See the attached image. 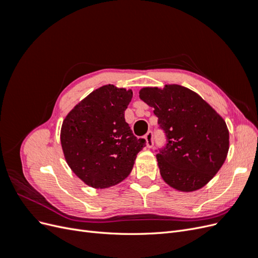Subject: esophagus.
<instances>
[{"instance_id": "34e87169", "label": "esophagus", "mask_w": 258, "mask_h": 258, "mask_svg": "<svg viewBox=\"0 0 258 258\" xmlns=\"http://www.w3.org/2000/svg\"><path fill=\"white\" fill-rule=\"evenodd\" d=\"M145 140H146V145L147 147H152L154 145V137H153V132L148 131L145 135Z\"/></svg>"}]
</instances>
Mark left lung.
I'll return each mask as SVG.
<instances>
[{
  "instance_id": "obj_1",
  "label": "left lung",
  "mask_w": 258,
  "mask_h": 258,
  "mask_svg": "<svg viewBox=\"0 0 258 258\" xmlns=\"http://www.w3.org/2000/svg\"><path fill=\"white\" fill-rule=\"evenodd\" d=\"M140 99L154 107L165 143L156 150L165 182L181 191L205 186L221 169L229 148L226 122L196 92L179 85L143 88Z\"/></svg>"
}]
</instances>
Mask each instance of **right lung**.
Returning a JSON list of instances; mask_svg holds the SVG:
<instances>
[{"instance_id": "right-lung-1", "label": "right lung", "mask_w": 258, "mask_h": 258, "mask_svg": "<svg viewBox=\"0 0 258 258\" xmlns=\"http://www.w3.org/2000/svg\"><path fill=\"white\" fill-rule=\"evenodd\" d=\"M131 99V90L103 86L77 104L62 123L60 140L68 165L95 188L126 178L146 144L124 120Z\"/></svg>"}]
</instances>
